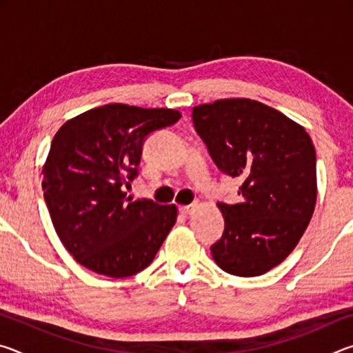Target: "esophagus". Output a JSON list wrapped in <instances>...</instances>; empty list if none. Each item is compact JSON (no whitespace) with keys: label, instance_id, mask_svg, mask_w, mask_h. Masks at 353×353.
Here are the masks:
<instances>
[{"label":"esophagus","instance_id":"obj_1","mask_svg":"<svg viewBox=\"0 0 353 353\" xmlns=\"http://www.w3.org/2000/svg\"><path fill=\"white\" fill-rule=\"evenodd\" d=\"M196 204H193V205H182L181 208H179V212H181L182 214H185V216H187V214H191V213H194V210H196Z\"/></svg>","mask_w":353,"mask_h":353}]
</instances>
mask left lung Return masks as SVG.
<instances>
[{
  "mask_svg": "<svg viewBox=\"0 0 353 353\" xmlns=\"http://www.w3.org/2000/svg\"><path fill=\"white\" fill-rule=\"evenodd\" d=\"M191 117L218 168L243 181L241 202L218 204L224 234L213 260L234 276H261L294 250L313 216V141L282 112L248 98L196 105Z\"/></svg>",
  "mask_w": 353,
  "mask_h": 353,
  "instance_id": "8db88e82",
  "label": "left lung"
}]
</instances>
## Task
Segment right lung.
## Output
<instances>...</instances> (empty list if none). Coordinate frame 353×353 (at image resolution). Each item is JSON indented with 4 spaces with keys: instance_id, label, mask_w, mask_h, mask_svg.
Wrapping results in <instances>:
<instances>
[{
    "instance_id": "add662e5",
    "label": "right lung",
    "mask_w": 353,
    "mask_h": 353,
    "mask_svg": "<svg viewBox=\"0 0 353 353\" xmlns=\"http://www.w3.org/2000/svg\"><path fill=\"white\" fill-rule=\"evenodd\" d=\"M181 112L129 104L94 107L68 119L43 165V196L56 234L73 259L101 276L145 270L177 219V207L128 198L143 140Z\"/></svg>"
}]
</instances>
